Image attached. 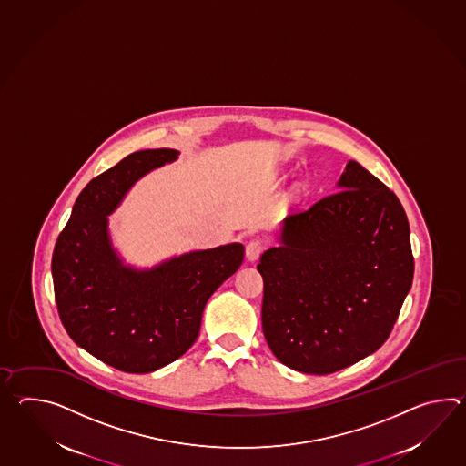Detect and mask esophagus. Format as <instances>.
<instances>
[{"instance_id": "34e87169", "label": "esophagus", "mask_w": 466, "mask_h": 466, "mask_svg": "<svg viewBox=\"0 0 466 466\" xmlns=\"http://www.w3.org/2000/svg\"><path fill=\"white\" fill-rule=\"evenodd\" d=\"M262 252H264V242L262 240H258V238L248 240V246H246V258L248 260H256Z\"/></svg>"}]
</instances>
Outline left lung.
<instances>
[{
    "label": "left lung",
    "mask_w": 466,
    "mask_h": 466,
    "mask_svg": "<svg viewBox=\"0 0 466 466\" xmlns=\"http://www.w3.org/2000/svg\"><path fill=\"white\" fill-rule=\"evenodd\" d=\"M339 190L292 208L260 256L262 331L290 370L331 374L380 350L411 289L410 224L393 190L348 162Z\"/></svg>",
    "instance_id": "1"
}]
</instances>
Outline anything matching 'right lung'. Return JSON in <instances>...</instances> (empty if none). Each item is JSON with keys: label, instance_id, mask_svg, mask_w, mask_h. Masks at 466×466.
Listing matches in <instances>:
<instances>
[{"label": "right lung", "instance_id": "obj_1", "mask_svg": "<svg viewBox=\"0 0 466 466\" xmlns=\"http://www.w3.org/2000/svg\"><path fill=\"white\" fill-rule=\"evenodd\" d=\"M172 148L140 150L95 177L73 206L53 248V289L63 328L85 351L125 372H152L196 342L208 298L244 260L242 244L188 252L150 270L116 258L106 216L135 180Z\"/></svg>", "mask_w": 466, "mask_h": 466}]
</instances>
